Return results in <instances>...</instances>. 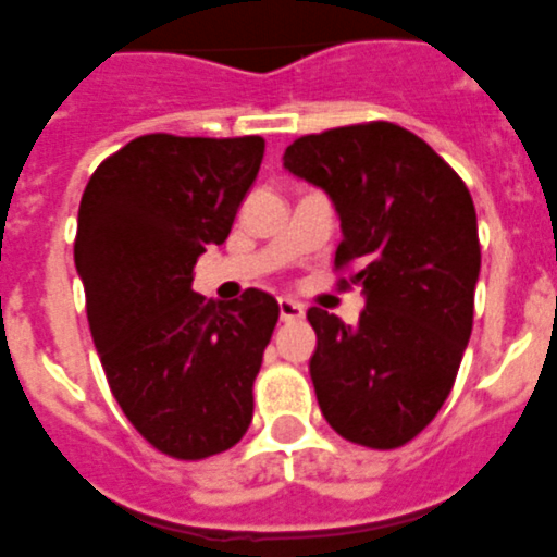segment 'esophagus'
Segmentation results:
<instances>
[{"label":"esophagus","mask_w":557,"mask_h":557,"mask_svg":"<svg viewBox=\"0 0 557 557\" xmlns=\"http://www.w3.org/2000/svg\"><path fill=\"white\" fill-rule=\"evenodd\" d=\"M280 318L283 321H300L304 318V307L297 304V300H288V297H280Z\"/></svg>","instance_id":"1"}]
</instances>
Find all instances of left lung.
I'll return each instance as SVG.
<instances>
[{
    "instance_id": "left-lung-1",
    "label": "left lung",
    "mask_w": 557,
    "mask_h": 557,
    "mask_svg": "<svg viewBox=\"0 0 557 557\" xmlns=\"http://www.w3.org/2000/svg\"><path fill=\"white\" fill-rule=\"evenodd\" d=\"M283 165L333 198L342 219L338 286H362L359 324L307 312L318 406L342 438L397 449L426 430L453 392L473 330L476 207L453 165L394 122L295 139Z\"/></svg>"
}]
</instances>
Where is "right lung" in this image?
<instances>
[{
  "label": "right lung",
  "mask_w": 557,
  "mask_h": 557,
  "mask_svg": "<svg viewBox=\"0 0 557 557\" xmlns=\"http://www.w3.org/2000/svg\"><path fill=\"white\" fill-rule=\"evenodd\" d=\"M262 137L146 134L101 160L81 195L75 269L101 368L131 426L163 456L201 461L239 444L277 300L193 292L257 181Z\"/></svg>",
  "instance_id": "add662e5"
}]
</instances>
